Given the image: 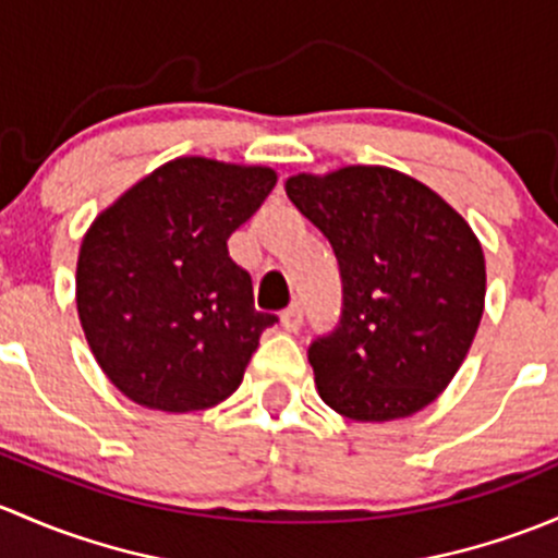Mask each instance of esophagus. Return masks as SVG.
<instances>
[{"mask_svg": "<svg viewBox=\"0 0 558 558\" xmlns=\"http://www.w3.org/2000/svg\"><path fill=\"white\" fill-rule=\"evenodd\" d=\"M303 325V308L301 306H290L287 312H281V327L287 332H298Z\"/></svg>", "mask_w": 558, "mask_h": 558, "instance_id": "1", "label": "esophagus"}]
</instances>
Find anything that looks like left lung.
Returning <instances> with one entry per match:
<instances>
[{
	"mask_svg": "<svg viewBox=\"0 0 558 558\" xmlns=\"http://www.w3.org/2000/svg\"><path fill=\"white\" fill-rule=\"evenodd\" d=\"M284 191L341 268V319L308 347L319 398L354 422L422 411L449 387L484 314L486 263L473 228L387 166L298 174Z\"/></svg>",
	"mask_w": 558,
	"mask_h": 558,
	"instance_id": "1",
	"label": "left lung"
}]
</instances>
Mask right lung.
<instances>
[{"mask_svg": "<svg viewBox=\"0 0 558 558\" xmlns=\"http://www.w3.org/2000/svg\"><path fill=\"white\" fill-rule=\"evenodd\" d=\"M277 185L266 166L177 158L101 211L77 257V314L96 363L134 403L187 413L239 389L260 332L228 239Z\"/></svg>", "mask_w": 558, "mask_h": 558, "instance_id": "1", "label": "right lung"}]
</instances>
